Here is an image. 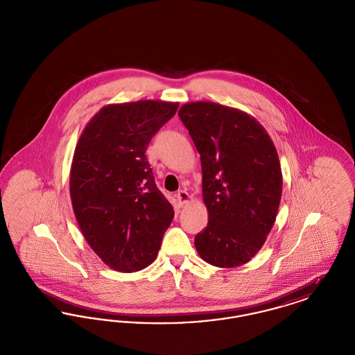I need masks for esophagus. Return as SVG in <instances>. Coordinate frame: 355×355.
<instances>
[{"label": "esophagus", "mask_w": 355, "mask_h": 355, "mask_svg": "<svg viewBox=\"0 0 355 355\" xmlns=\"http://www.w3.org/2000/svg\"><path fill=\"white\" fill-rule=\"evenodd\" d=\"M175 198H177V201H178V205H180V206H184V205L189 202L190 196H189V193L185 191V190H180V191L175 194Z\"/></svg>", "instance_id": "esophagus-1"}]
</instances>
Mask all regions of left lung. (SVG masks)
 <instances>
[{
    "mask_svg": "<svg viewBox=\"0 0 355 355\" xmlns=\"http://www.w3.org/2000/svg\"><path fill=\"white\" fill-rule=\"evenodd\" d=\"M178 116L201 154L209 222L194 238L196 249L217 268L245 265L277 218L282 196L277 149L265 128L236 107L189 102Z\"/></svg>",
    "mask_w": 355,
    "mask_h": 355,
    "instance_id": "obj_1",
    "label": "left lung"
}]
</instances>
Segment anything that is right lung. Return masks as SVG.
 I'll use <instances>...</instances> for the list:
<instances>
[{
    "label": "right lung",
    "instance_id": "1",
    "mask_svg": "<svg viewBox=\"0 0 355 355\" xmlns=\"http://www.w3.org/2000/svg\"><path fill=\"white\" fill-rule=\"evenodd\" d=\"M178 102L110 103L86 123L70 168L73 211L86 242L110 269L135 272L155 259L174 217L145 155Z\"/></svg>",
    "mask_w": 355,
    "mask_h": 355
}]
</instances>
